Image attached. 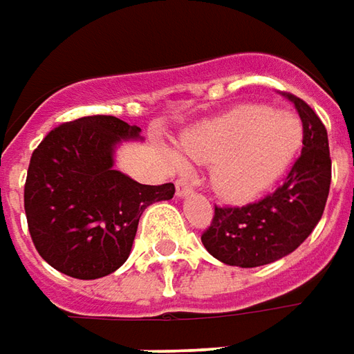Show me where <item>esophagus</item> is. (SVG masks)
Returning a JSON list of instances; mask_svg holds the SVG:
<instances>
[{
	"instance_id": "obj_1",
	"label": "esophagus",
	"mask_w": 354,
	"mask_h": 354,
	"mask_svg": "<svg viewBox=\"0 0 354 354\" xmlns=\"http://www.w3.org/2000/svg\"><path fill=\"white\" fill-rule=\"evenodd\" d=\"M175 191H177V196H187L193 189H191V185L185 181V179H177V183H175Z\"/></svg>"
}]
</instances>
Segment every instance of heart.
<instances>
[{
	"label": "heart",
	"mask_w": 354,
	"mask_h": 354,
	"mask_svg": "<svg viewBox=\"0 0 354 354\" xmlns=\"http://www.w3.org/2000/svg\"><path fill=\"white\" fill-rule=\"evenodd\" d=\"M302 142L300 120L267 105H241L189 130L181 140L185 158L210 165V185L226 201L241 203L279 179ZM173 153L183 167L185 160Z\"/></svg>",
	"instance_id": "heart-1"
}]
</instances>
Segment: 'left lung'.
I'll return each mask as SVG.
<instances>
[{
  "instance_id": "8db88e82",
  "label": "left lung",
  "mask_w": 354,
  "mask_h": 354,
  "mask_svg": "<svg viewBox=\"0 0 354 354\" xmlns=\"http://www.w3.org/2000/svg\"><path fill=\"white\" fill-rule=\"evenodd\" d=\"M302 120V153L281 187L245 206H214V218L203 232V245L218 261L251 269L292 253L317 226L331 185L327 130L314 109L292 93Z\"/></svg>"
}]
</instances>
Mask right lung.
<instances>
[{
	"instance_id": "right-lung-1",
	"label": "right lung",
	"mask_w": 354,
	"mask_h": 354,
	"mask_svg": "<svg viewBox=\"0 0 354 354\" xmlns=\"http://www.w3.org/2000/svg\"><path fill=\"white\" fill-rule=\"evenodd\" d=\"M138 138V127L93 115L50 130L32 151L25 214L39 255L56 271L82 281L115 272L142 212L173 198V183L142 185L113 167L116 144Z\"/></svg>"
}]
</instances>
